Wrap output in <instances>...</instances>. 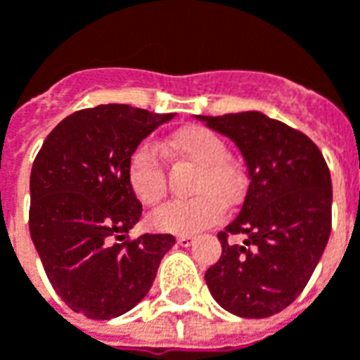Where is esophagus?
I'll return each mask as SVG.
<instances>
[{
  "mask_svg": "<svg viewBox=\"0 0 360 360\" xmlns=\"http://www.w3.org/2000/svg\"><path fill=\"white\" fill-rule=\"evenodd\" d=\"M193 241H195V237H191V235H179L177 237V245H181V247H191Z\"/></svg>",
  "mask_w": 360,
  "mask_h": 360,
  "instance_id": "1",
  "label": "esophagus"
}]
</instances>
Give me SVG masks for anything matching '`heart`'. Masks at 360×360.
<instances>
[{
    "mask_svg": "<svg viewBox=\"0 0 360 360\" xmlns=\"http://www.w3.org/2000/svg\"><path fill=\"white\" fill-rule=\"evenodd\" d=\"M167 148L173 156L198 165L193 179V198L172 200L150 216L154 229L167 233H193L214 226L224 214V200L233 202L241 193V172L227 156L226 141L212 129L183 127L169 136ZM127 181L134 196L154 206L165 196V165L150 141L139 142L127 160Z\"/></svg>",
    "mask_w": 360,
    "mask_h": 360,
    "instance_id": "b5f03b06",
    "label": "heart"
}]
</instances>
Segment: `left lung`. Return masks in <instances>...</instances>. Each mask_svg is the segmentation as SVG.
Listing matches in <instances>:
<instances>
[{"instance_id":"left-lung-1","label":"left lung","mask_w":360,"mask_h":360,"mask_svg":"<svg viewBox=\"0 0 360 360\" xmlns=\"http://www.w3.org/2000/svg\"><path fill=\"white\" fill-rule=\"evenodd\" d=\"M239 146L249 188L239 216L219 231L221 257L204 279L243 318L278 314L301 295L332 231V179L309 136L258 111L202 115ZM239 234L241 245L229 239Z\"/></svg>"}]
</instances>
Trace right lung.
<instances>
[{
    "label": "right lung",
    "instance_id": "right-lung-1",
    "mask_svg": "<svg viewBox=\"0 0 360 360\" xmlns=\"http://www.w3.org/2000/svg\"><path fill=\"white\" fill-rule=\"evenodd\" d=\"M173 113L105 103L67 115L44 141L30 173L28 227L61 301L108 320L148 293L169 233L129 237L142 204L129 187L127 160Z\"/></svg>",
    "mask_w": 360,
    "mask_h": 360
}]
</instances>
